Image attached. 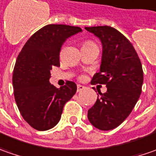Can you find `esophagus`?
I'll return each instance as SVG.
<instances>
[{"mask_svg":"<svg viewBox=\"0 0 156 156\" xmlns=\"http://www.w3.org/2000/svg\"><path fill=\"white\" fill-rule=\"evenodd\" d=\"M85 88L83 85H81V84H78V86H77V91L79 92V91H81V90H83V89Z\"/></svg>","mask_w":156,"mask_h":156,"instance_id":"esophagus-1","label":"esophagus"}]
</instances>
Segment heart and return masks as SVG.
<instances>
[{"instance_id":"obj_1","label":"heart","mask_w":156,"mask_h":156,"mask_svg":"<svg viewBox=\"0 0 156 156\" xmlns=\"http://www.w3.org/2000/svg\"><path fill=\"white\" fill-rule=\"evenodd\" d=\"M85 44H93V43H91V42H86Z\"/></svg>"}]
</instances>
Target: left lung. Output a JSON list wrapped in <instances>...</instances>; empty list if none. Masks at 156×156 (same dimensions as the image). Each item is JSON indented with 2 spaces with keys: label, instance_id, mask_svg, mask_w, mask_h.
Segmentation results:
<instances>
[{
  "label": "left lung",
  "instance_id": "1",
  "mask_svg": "<svg viewBox=\"0 0 156 156\" xmlns=\"http://www.w3.org/2000/svg\"><path fill=\"white\" fill-rule=\"evenodd\" d=\"M85 29L97 36L103 46L100 71L90 83L107 87L105 93L98 92L100 97L88 110V119L100 130H110L126 119L140 98L142 64L134 46L119 31L109 26Z\"/></svg>",
  "mask_w": 156,
  "mask_h": 156
}]
</instances>
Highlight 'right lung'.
I'll use <instances>...</instances> for the list:
<instances>
[{"label": "right lung", "instance_id": "obj_1", "mask_svg": "<svg viewBox=\"0 0 156 156\" xmlns=\"http://www.w3.org/2000/svg\"><path fill=\"white\" fill-rule=\"evenodd\" d=\"M80 32L78 27L47 25L30 37L17 58L13 73L14 98L25 121L37 130L55 126L64 105L77 91L74 82L58 89L49 79L52 66H59L62 45Z\"/></svg>", "mask_w": 156, "mask_h": 156}]
</instances>
